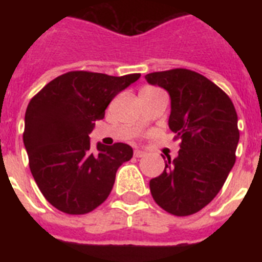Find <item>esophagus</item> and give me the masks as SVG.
<instances>
[{"label":"esophagus","instance_id":"obj_1","mask_svg":"<svg viewBox=\"0 0 262 262\" xmlns=\"http://www.w3.org/2000/svg\"><path fill=\"white\" fill-rule=\"evenodd\" d=\"M134 156H135L136 159H140V157L145 156V152L140 151V149H135V151H134Z\"/></svg>","mask_w":262,"mask_h":262}]
</instances>
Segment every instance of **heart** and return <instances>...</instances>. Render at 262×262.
Wrapping results in <instances>:
<instances>
[{
  "mask_svg": "<svg viewBox=\"0 0 262 262\" xmlns=\"http://www.w3.org/2000/svg\"><path fill=\"white\" fill-rule=\"evenodd\" d=\"M143 90H144V92H151V90H156V89H154V88H144ZM143 90H142V92H143Z\"/></svg>",
  "mask_w": 262,
  "mask_h": 262,
  "instance_id": "heart-1",
  "label": "heart"
}]
</instances>
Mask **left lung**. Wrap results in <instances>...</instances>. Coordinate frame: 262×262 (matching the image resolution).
Segmentation results:
<instances>
[{
    "instance_id": "left-lung-1",
    "label": "left lung",
    "mask_w": 262,
    "mask_h": 262,
    "mask_svg": "<svg viewBox=\"0 0 262 262\" xmlns=\"http://www.w3.org/2000/svg\"><path fill=\"white\" fill-rule=\"evenodd\" d=\"M170 96L169 128L180 139L174 160L149 181L155 202L169 214H195L214 200L236 161L237 114L232 101L205 76L185 68L145 76Z\"/></svg>"
}]
</instances>
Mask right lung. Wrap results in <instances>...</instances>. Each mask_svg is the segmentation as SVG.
I'll return each mask as SVG.
<instances>
[{
	"label": "right lung",
	"instance_id": "1",
	"mask_svg": "<svg viewBox=\"0 0 262 262\" xmlns=\"http://www.w3.org/2000/svg\"><path fill=\"white\" fill-rule=\"evenodd\" d=\"M140 73L108 76L67 72L32 97L25 115L23 143L32 177L60 211L82 215L106 201L120 165L133 157L124 143L90 147L89 134L115 96Z\"/></svg>",
	"mask_w": 262,
	"mask_h": 262
}]
</instances>
